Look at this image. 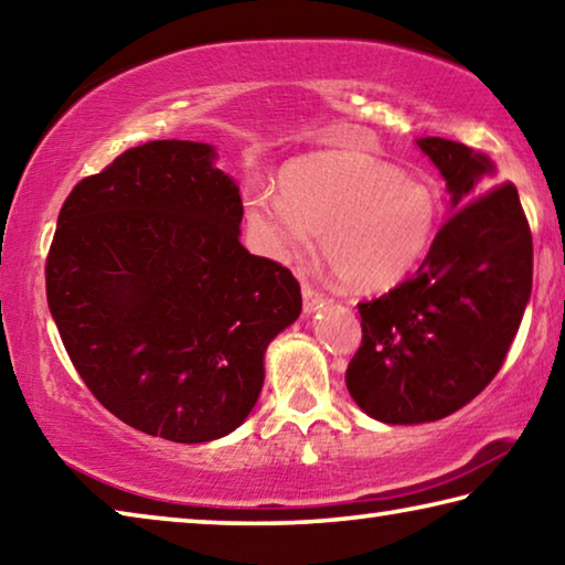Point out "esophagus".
Masks as SVG:
<instances>
[{
	"mask_svg": "<svg viewBox=\"0 0 565 565\" xmlns=\"http://www.w3.org/2000/svg\"><path fill=\"white\" fill-rule=\"evenodd\" d=\"M301 294H303V311L306 313L317 311L323 303V299H327V296H323L319 289H313V284H309L306 279H301Z\"/></svg>",
	"mask_w": 565,
	"mask_h": 565,
	"instance_id": "obj_1",
	"label": "esophagus"
}]
</instances>
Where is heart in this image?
Masks as SVG:
<instances>
[{"mask_svg":"<svg viewBox=\"0 0 565 565\" xmlns=\"http://www.w3.org/2000/svg\"><path fill=\"white\" fill-rule=\"evenodd\" d=\"M246 218L266 254L289 256L319 234L321 256L356 291H386L424 259L441 218L431 179L404 174L361 151H329L289 164L279 196L259 191Z\"/></svg>","mask_w":565,"mask_h":565,"instance_id":"b5f03b06","label":"heart"}]
</instances>
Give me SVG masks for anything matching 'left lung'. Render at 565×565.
<instances>
[{
	"label": "left lung",
	"instance_id": "1",
	"mask_svg": "<svg viewBox=\"0 0 565 565\" xmlns=\"http://www.w3.org/2000/svg\"><path fill=\"white\" fill-rule=\"evenodd\" d=\"M451 191L454 214L418 271L361 301L351 398L384 424H426L491 384L521 327L533 284V238L519 191L491 184L489 157L441 137L418 139Z\"/></svg>",
	"mask_w": 565,
	"mask_h": 565
}]
</instances>
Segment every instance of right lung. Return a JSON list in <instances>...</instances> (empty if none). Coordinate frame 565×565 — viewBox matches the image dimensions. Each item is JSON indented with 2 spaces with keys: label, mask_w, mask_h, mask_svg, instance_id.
<instances>
[{
  "label": "right lung",
  "mask_w": 565,
  "mask_h": 565,
  "mask_svg": "<svg viewBox=\"0 0 565 565\" xmlns=\"http://www.w3.org/2000/svg\"><path fill=\"white\" fill-rule=\"evenodd\" d=\"M234 179L199 141H147L62 204L46 301L76 374L137 431L204 444L244 424L301 286L238 242Z\"/></svg>",
  "instance_id": "1"
}]
</instances>
